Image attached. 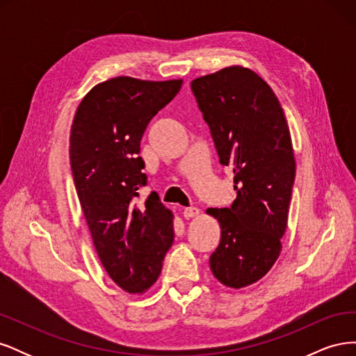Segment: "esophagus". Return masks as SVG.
<instances>
[{
  "label": "esophagus",
  "mask_w": 356,
  "mask_h": 356,
  "mask_svg": "<svg viewBox=\"0 0 356 356\" xmlns=\"http://www.w3.org/2000/svg\"><path fill=\"white\" fill-rule=\"evenodd\" d=\"M199 208L196 207H190V208H184V211H182V213H184L186 218H195L199 215Z\"/></svg>",
  "instance_id": "esophagus-1"
}]
</instances>
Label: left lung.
I'll return each mask as SVG.
<instances>
[{
  "mask_svg": "<svg viewBox=\"0 0 356 356\" xmlns=\"http://www.w3.org/2000/svg\"><path fill=\"white\" fill-rule=\"evenodd\" d=\"M220 163L233 168L238 193L230 208H209L221 241L209 258L229 288L260 281L281 255L296 159L286 118L260 75L233 65L191 81Z\"/></svg>",
  "mask_w": 356,
  "mask_h": 356,
  "instance_id": "left-lung-1",
  "label": "left lung"
}]
</instances>
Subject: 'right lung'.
<instances>
[{"mask_svg":"<svg viewBox=\"0 0 356 356\" xmlns=\"http://www.w3.org/2000/svg\"><path fill=\"white\" fill-rule=\"evenodd\" d=\"M182 80L114 77L93 86L74 115L70 159L75 190L99 260L129 294H144L174 243V213L145 186L139 145L147 124L175 98Z\"/></svg>","mask_w":356,"mask_h":356,"instance_id":"obj_1","label":"right lung"}]
</instances>
